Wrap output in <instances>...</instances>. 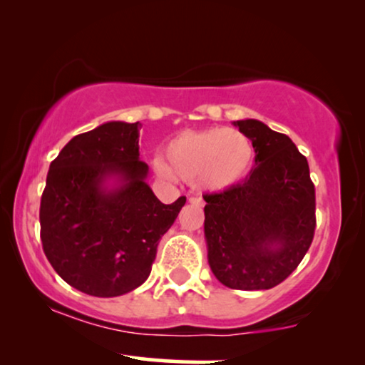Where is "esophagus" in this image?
<instances>
[{
  "label": "esophagus",
  "mask_w": 365,
  "mask_h": 365,
  "mask_svg": "<svg viewBox=\"0 0 365 365\" xmlns=\"http://www.w3.org/2000/svg\"><path fill=\"white\" fill-rule=\"evenodd\" d=\"M189 202L194 204V206H204V201H202L201 197H197V196H192V197H189Z\"/></svg>",
  "instance_id": "esophagus-1"
}]
</instances>
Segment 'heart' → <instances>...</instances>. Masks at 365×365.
<instances>
[{
	"mask_svg": "<svg viewBox=\"0 0 365 365\" xmlns=\"http://www.w3.org/2000/svg\"><path fill=\"white\" fill-rule=\"evenodd\" d=\"M164 153L168 163L163 159L154 161L158 176L196 181L212 192L241 182L254 163L252 143L246 134L231 128L181 131L166 144Z\"/></svg>",
	"mask_w": 365,
	"mask_h": 365,
	"instance_id": "obj_1",
	"label": "heart"
}]
</instances>
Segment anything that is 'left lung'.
Listing matches in <instances>:
<instances>
[{"mask_svg":"<svg viewBox=\"0 0 365 365\" xmlns=\"http://www.w3.org/2000/svg\"><path fill=\"white\" fill-rule=\"evenodd\" d=\"M234 126L252 141L256 166L242 182L204 196L207 262L226 287L261 291L281 284L311 247L316 192L291 138L257 119Z\"/></svg>","mask_w":365,"mask_h":365,"instance_id":"left-lung-1","label":"left lung"}]
</instances>
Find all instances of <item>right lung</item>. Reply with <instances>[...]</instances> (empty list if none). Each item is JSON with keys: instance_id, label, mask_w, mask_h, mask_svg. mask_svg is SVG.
Here are the masks:
<instances>
[{"instance_id": "add662e5", "label": "right lung", "mask_w": 365, "mask_h": 365, "mask_svg": "<svg viewBox=\"0 0 365 365\" xmlns=\"http://www.w3.org/2000/svg\"><path fill=\"white\" fill-rule=\"evenodd\" d=\"M139 129V121L104 123L74 136L49 166L39 207L44 254L63 281L94 297L146 281L159 239L186 202L154 196Z\"/></svg>"}]
</instances>
